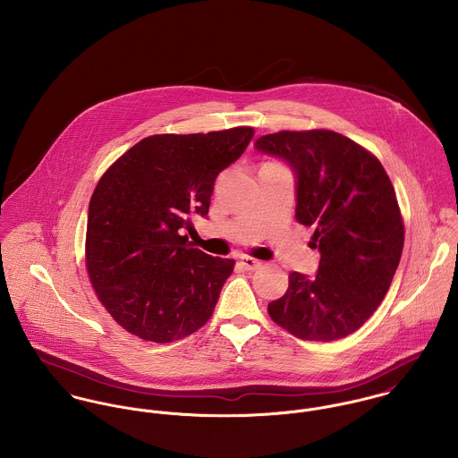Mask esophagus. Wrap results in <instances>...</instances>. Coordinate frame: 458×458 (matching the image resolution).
<instances>
[{
  "mask_svg": "<svg viewBox=\"0 0 458 458\" xmlns=\"http://www.w3.org/2000/svg\"><path fill=\"white\" fill-rule=\"evenodd\" d=\"M240 262H242V266H243L245 269H249V271H256V269H259L262 266L261 261H258V259H254V258H249V256L240 258Z\"/></svg>",
  "mask_w": 458,
  "mask_h": 458,
  "instance_id": "1",
  "label": "esophagus"
}]
</instances>
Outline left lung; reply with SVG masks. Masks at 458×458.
Instances as JSON below:
<instances>
[{
  "mask_svg": "<svg viewBox=\"0 0 458 458\" xmlns=\"http://www.w3.org/2000/svg\"><path fill=\"white\" fill-rule=\"evenodd\" d=\"M294 173L296 220L314 227L316 276L293 271L267 305L278 327L303 340H336L363 327L386 296L403 249V224L381 162L331 131H278L256 140Z\"/></svg>",
  "mask_w": 458,
  "mask_h": 458,
  "instance_id": "1",
  "label": "left lung"
}]
</instances>
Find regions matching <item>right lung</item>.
<instances>
[{"mask_svg":"<svg viewBox=\"0 0 458 458\" xmlns=\"http://www.w3.org/2000/svg\"><path fill=\"white\" fill-rule=\"evenodd\" d=\"M254 129L162 133L139 140L100 178L88 209L86 267L98 300L129 333L180 340L204 327L234 261L182 236L206 216L216 176Z\"/></svg>","mask_w":458,"mask_h":458,"instance_id":"add662e5","label":"right lung"}]
</instances>
